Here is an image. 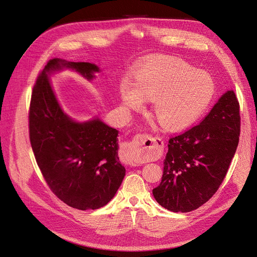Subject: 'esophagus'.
<instances>
[{
  "mask_svg": "<svg viewBox=\"0 0 257 257\" xmlns=\"http://www.w3.org/2000/svg\"><path fill=\"white\" fill-rule=\"evenodd\" d=\"M162 147V139L158 137L147 134L136 135L125 148L127 164L131 166L142 165L144 157H152L158 154L161 152Z\"/></svg>",
  "mask_w": 257,
  "mask_h": 257,
  "instance_id": "1",
  "label": "esophagus"
}]
</instances>
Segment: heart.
<instances>
[{
	"label": "heart",
	"mask_w": 257,
	"mask_h": 257,
	"mask_svg": "<svg viewBox=\"0 0 257 257\" xmlns=\"http://www.w3.org/2000/svg\"><path fill=\"white\" fill-rule=\"evenodd\" d=\"M213 77L177 58L149 60L134 73V85L120 84L123 104L141 109L144 99L153 102L155 119L163 127L181 130L196 122L215 95Z\"/></svg>",
	"instance_id": "heart-1"
}]
</instances>
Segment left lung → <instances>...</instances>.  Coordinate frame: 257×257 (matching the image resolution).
I'll list each match as a JSON object with an SVG mask.
<instances>
[{
    "instance_id": "left-lung-1",
    "label": "left lung",
    "mask_w": 257,
    "mask_h": 257,
    "mask_svg": "<svg viewBox=\"0 0 257 257\" xmlns=\"http://www.w3.org/2000/svg\"><path fill=\"white\" fill-rule=\"evenodd\" d=\"M239 135V104L228 90L198 125L169 139L162 181L152 191L155 200L173 212L204 205L226 176Z\"/></svg>"
}]
</instances>
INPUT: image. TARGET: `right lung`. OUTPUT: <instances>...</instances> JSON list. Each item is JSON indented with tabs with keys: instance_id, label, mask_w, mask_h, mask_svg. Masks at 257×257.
I'll return each mask as SVG.
<instances>
[{
	"instance_id": "add662e5",
	"label": "right lung",
	"mask_w": 257,
	"mask_h": 257,
	"mask_svg": "<svg viewBox=\"0 0 257 257\" xmlns=\"http://www.w3.org/2000/svg\"><path fill=\"white\" fill-rule=\"evenodd\" d=\"M64 69L78 73L88 81L100 72L89 62L50 60L33 88L30 142L51 191L73 208L95 210L113 198L125 176L118 157L119 131L97 115L80 122L63 110L50 76Z\"/></svg>"
}]
</instances>
